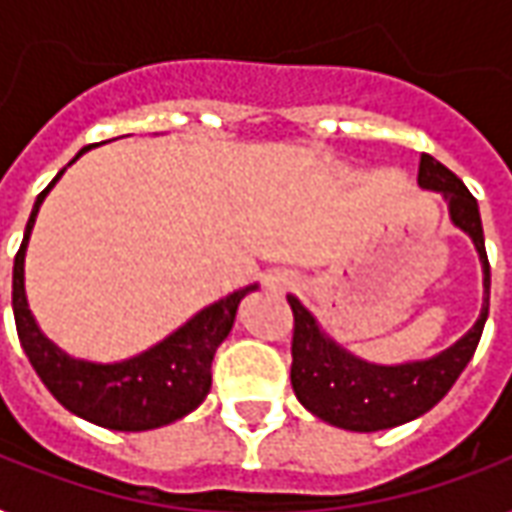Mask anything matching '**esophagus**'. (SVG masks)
<instances>
[{"label":"esophagus","mask_w":512,"mask_h":512,"mask_svg":"<svg viewBox=\"0 0 512 512\" xmlns=\"http://www.w3.org/2000/svg\"><path fill=\"white\" fill-rule=\"evenodd\" d=\"M271 285H274V288H293V285H296V277H293V274H288V271H280V274H274V277H271Z\"/></svg>","instance_id":"1"}]
</instances>
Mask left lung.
Returning <instances> with one entry per match:
<instances>
[{
	"mask_svg": "<svg viewBox=\"0 0 512 512\" xmlns=\"http://www.w3.org/2000/svg\"><path fill=\"white\" fill-rule=\"evenodd\" d=\"M418 185L430 191H441L443 199L449 202L452 221L471 235V241L480 252L482 274H485V305H482L477 324L438 357L421 360V363H405V366H374L335 346V341L318 330L316 318L299 305V299L288 296V305L293 310V393L313 416L343 430H391L432 410L463 374V368L474 357L482 338L488 302H491V263L485 252L477 199L471 196L457 174H452L430 155H421Z\"/></svg>",
	"mask_w": 512,
	"mask_h": 512,
	"instance_id": "1",
	"label": "left lung"
}]
</instances>
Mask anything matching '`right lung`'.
<instances>
[{
    "instance_id": "1",
    "label": "right lung",
    "mask_w": 512,
    "mask_h": 512,
    "mask_svg": "<svg viewBox=\"0 0 512 512\" xmlns=\"http://www.w3.org/2000/svg\"><path fill=\"white\" fill-rule=\"evenodd\" d=\"M60 174L35 199L27 230H24V241L13 260L16 332H19V341L30 357L35 374L66 410L94 421L99 427H107V430H155V427L188 416L210 393L213 355H216L219 343L230 335L238 302L249 291H255L257 285L230 293L227 299L205 307L166 341H160L149 352L132 357V360L110 363V366L71 360L38 330L30 307H27V296H24V252H27L32 224H35L44 196L60 180Z\"/></svg>"
}]
</instances>
